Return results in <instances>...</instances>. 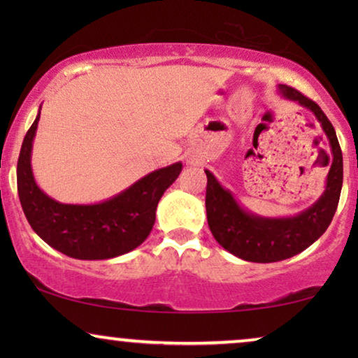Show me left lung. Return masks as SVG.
<instances>
[{"instance_id":"left-lung-1","label":"left lung","mask_w":358,"mask_h":358,"mask_svg":"<svg viewBox=\"0 0 358 358\" xmlns=\"http://www.w3.org/2000/svg\"><path fill=\"white\" fill-rule=\"evenodd\" d=\"M278 92L285 99L306 107L320 122L329 141V151L321 150L322 163L329 166V173L326 178L324 192L311 207L293 217L268 218L243 208L234 195L224 189L210 171H205V208L210 231L220 246L249 262L267 264L283 261L305 251L317 238H321L337 210L344 178L342 151L336 130L321 107L287 85H278Z\"/></svg>"}]
</instances>
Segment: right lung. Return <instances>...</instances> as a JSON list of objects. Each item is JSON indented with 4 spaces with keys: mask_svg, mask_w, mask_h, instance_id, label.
<instances>
[{
    "mask_svg": "<svg viewBox=\"0 0 358 358\" xmlns=\"http://www.w3.org/2000/svg\"><path fill=\"white\" fill-rule=\"evenodd\" d=\"M41 110L24 136L17 159V194L34 231L57 251L81 261H101L127 254L148 238L156 207L178 179L182 163L156 169L124 192L91 205L60 203L34 179L31 156Z\"/></svg>",
    "mask_w": 358,
    "mask_h": 358,
    "instance_id": "1",
    "label": "right lung"
}]
</instances>
